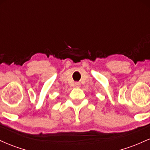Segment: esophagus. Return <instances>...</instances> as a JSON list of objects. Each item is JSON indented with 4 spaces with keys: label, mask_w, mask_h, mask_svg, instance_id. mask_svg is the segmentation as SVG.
Segmentation results:
<instances>
[{
    "label": "esophagus",
    "mask_w": 150,
    "mask_h": 150,
    "mask_svg": "<svg viewBox=\"0 0 150 150\" xmlns=\"http://www.w3.org/2000/svg\"><path fill=\"white\" fill-rule=\"evenodd\" d=\"M80 82H75V87H76V88H79V87H80Z\"/></svg>",
    "instance_id": "esophagus-1"
}]
</instances>
